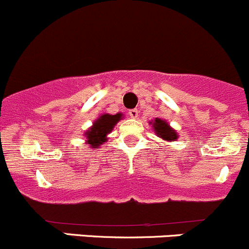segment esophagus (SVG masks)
<instances>
[{"label": "esophagus", "instance_id": "34e87169", "mask_svg": "<svg viewBox=\"0 0 249 249\" xmlns=\"http://www.w3.org/2000/svg\"><path fill=\"white\" fill-rule=\"evenodd\" d=\"M128 115H129L132 119H137L138 115H139V111H138L137 109H130L129 111H128Z\"/></svg>", "mask_w": 249, "mask_h": 249}]
</instances>
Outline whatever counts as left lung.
<instances>
[{
  "label": "left lung",
  "instance_id": "1",
  "mask_svg": "<svg viewBox=\"0 0 249 249\" xmlns=\"http://www.w3.org/2000/svg\"><path fill=\"white\" fill-rule=\"evenodd\" d=\"M154 129L156 132V134L159 135L160 138L164 140H169V142H174V140L178 138V134H177L176 130L173 128L169 127V124H167L166 121L161 119H155L154 122Z\"/></svg>",
  "mask_w": 249,
  "mask_h": 249
}]
</instances>
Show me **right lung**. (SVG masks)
<instances>
[{
    "mask_svg": "<svg viewBox=\"0 0 249 249\" xmlns=\"http://www.w3.org/2000/svg\"><path fill=\"white\" fill-rule=\"evenodd\" d=\"M122 114L116 115H103L97 121L93 124V127L86 132L87 137V144H89L92 147H98L100 144L107 142V135L109 134L115 127V124L121 120Z\"/></svg>",
    "mask_w": 249,
    "mask_h": 249,
    "instance_id": "1",
    "label": "right lung"
}]
</instances>
